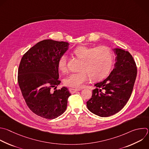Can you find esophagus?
Returning a JSON list of instances; mask_svg holds the SVG:
<instances>
[{"instance_id": "34e87169", "label": "esophagus", "mask_w": 149, "mask_h": 149, "mask_svg": "<svg viewBox=\"0 0 149 149\" xmlns=\"http://www.w3.org/2000/svg\"><path fill=\"white\" fill-rule=\"evenodd\" d=\"M81 89H74V88H69V91H70V92L71 93H75L76 92H77V91H80Z\"/></svg>"}]
</instances>
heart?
<instances>
[{"label":"heart","instance_id":"1","mask_svg":"<svg viewBox=\"0 0 149 149\" xmlns=\"http://www.w3.org/2000/svg\"><path fill=\"white\" fill-rule=\"evenodd\" d=\"M74 54L81 60L79 67L81 70L70 74L64 79V84L71 88H81L89 76L93 81L104 78L109 72L113 64V53L106 47L93 48L79 46L74 49ZM58 67L63 72L67 71L66 55L60 57L58 61Z\"/></svg>","mask_w":149,"mask_h":149}]
</instances>
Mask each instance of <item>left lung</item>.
Returning <instances> with one entry per match:
<instances>
[{"instance_id":"1","label":"left lung","mask_w":149,"mask_h":149,"mask_svg":"<svg viewBox=\"0 0 149 149\" xmlns=\"http://www.w3.org/2000/svg\"><path fill=\"white\" fill-rule=\"evenodd\" d=\"M114 68L104 80L95 84L92 97L86 102L89 111L101 117L119 112L132 94L137 75L135 61L129 52L116 48Z\"/></svg>"}]
</instances>
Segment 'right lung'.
I'll return each mask as SVG.
<instances>
[{
	"label": "right lung",
	"instance_id": "1",
	"mask_svg": "<svg viewBox=\"0 0 149 149\" xmlns=\"http://www.w3.org/2000/svg\"><path fill=\"white\" fill-rule=\"evenodd\" d=\"M68 46L67 42L44 40L30 48L21 60L19 87L29 109L40 117L53 119L67 109L71 93L67 87L56 88L61 82L58 61Z\"/></svg>",
	"mask_w": 149,
	"mask_h": 149
}]
</instances>
